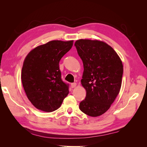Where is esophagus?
Segmentation results:
<instances>
[{"label":"esophagus","instance_id":"34e87169","mask_svg":"<svg viewBox=\"0 0 147 147\" xmlns=\"http://www.w3.org/2000/svg\"><path fill=\"white\" fill-rule=\"evenodd\" d=\"M76 86H77V83H71V87H72V88H75Z\"/></svg>","mask_w":147,"mask_h":147}]
</instances>
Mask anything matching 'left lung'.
Instances as JSON below:
<instances>
[{
  "label": "left lung",
  "mask_w": 147,
  "mask_h": 147,
  "mask_svg": "<svg viewBox=\"0 0 147 147\" xmlns=\"http://www.w3.org/2000/svg\"><path fill=\"white\" fill-rule=\"evenodd\" d=\"M75 46L83 61L81 82L86 91L80 109L90 117L100 116L109 109L119 94L122 62L113 49L104 42L80 39L75 42Z\"/></svg>",
  "instance_id": "8db88e82"
}]
</instances>
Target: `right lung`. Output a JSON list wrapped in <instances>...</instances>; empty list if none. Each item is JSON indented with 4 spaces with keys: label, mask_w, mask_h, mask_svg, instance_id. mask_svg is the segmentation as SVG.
<instances>
[{
    "label": "right lung",
    "mask_w": 147,
    "mask_h": 147,
    "mask_svg": "<svg viewBox=\"0 0 147 147\" xmlns=\"http://www.w3.org/2000/svg\"><path fill=\"white\" fill-rule=\"evenodd\" d=\"M73 40H53L35 48L26 57L21 80L28 99L38 110L51 112L60 107L69 94L61 78L59 63Z\"/></svg>",
    "instance_id": "add662e5"
}]
</instances>
